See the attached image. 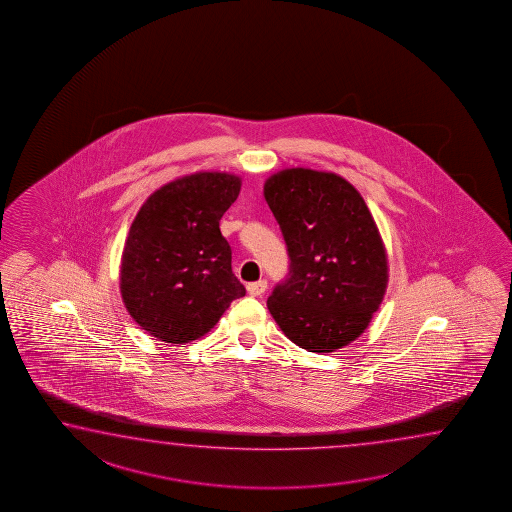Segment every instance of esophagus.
Wrapping results in <instances>:
<instances>
[{"instance_id":"esophagus-1","label":"esophagus","mask_w":512,"mask_h":512,"mask_svg":"<svg viewBox=\"0 0 512 512\" xmlns=\"http://www.w3.org/2000/svg\"><path fill=\"white\" fill-rule=\"evenodd\" d=\"M265 291H267V281L265 280L254 281V283L247 285V292L251 296H261Z\"/></svg>"}]
</instances>
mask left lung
Returning a JSON list of instances; mask_svg holds the SVG:
<instances>
[{
    "label": "left lung",
    "mask_w": 512,
    "mask_h": 512,
    "mask_svg": "<svg viewBox=\"0 0 512 512\" xmlns=\"http://www.w3.org/2000/svg\"><path fill=\"white\" fill-rule=\"evenodd\" d=\"M263 196L291 256L289 278L267 300L272 318L301 349L338 351L365 332L387 291L378 225L334 172L283 169L265 180Z\"/></svg>",
    "instance_id": "left-lung-1"
}]
</instances>
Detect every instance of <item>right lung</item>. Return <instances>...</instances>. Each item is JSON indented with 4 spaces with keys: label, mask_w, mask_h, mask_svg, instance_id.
<instances>
[{
    "label": "right lung",
    "mask_w": 512,
    "mask_h": 512,
    "mask_svg": "<svg viewBox=\"0 0 512 512\" xmlns=\"http://www.w3.org/2000/svg\"><path fill=\"white\" fill-rule=\"evenodd\" d=\"M240 189L231 172L187 174L152 192L132 221L121 254V300L156 340H198L245 296L220 231Z\"/></svg>",
    "instance_id": "obj_1"
}]
</instances>
